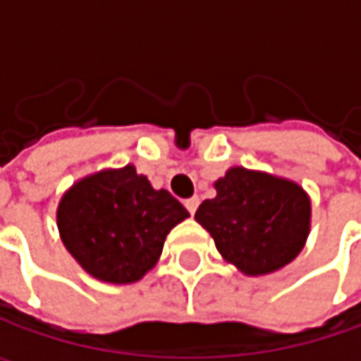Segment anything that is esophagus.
<instances>
[{
  "mask_svg": "<svg viewBox=\"0 0 361 361\" xmlns=\"http://www.w3.org/2000/svg\"><path fill=\"white\" fill-rule=\"evenodd\" d=\"M185 207H187L190 215H195V211H197V207H199V197H192V199H188V201L185 202Z\"/></svg>",
  "mask_w": 361,
  "mask_h": 361,
  "instance_id": "34e87169",
  "label": "esophagus"
}]
</instances>
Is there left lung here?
I'll use <instances>...</instances> for the list:
<instances>
[{
    "label": "left lung",
    "mask_w": 361,
    "mask_h": 361,
    "mask_svg": "<svg viewBox=\"0 0 361 361\" xmlns=\"http://www.w3.org/2000/svg\"><path fill=\"white\" fill-rule=\"evenodd\" d=\"M215 190L195 219L243 275H269L301 253L312 231V199L295 180L231 166Z\"/></svg>",
    "instance_id": "obj_1"
}]
</instances>
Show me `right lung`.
I'll return each mask as SVG.
<instances>
[{"label": "right lung", "mask_w": 361, "mask_h": 361, "mask_svg": "<svg viewBox=\"0 0 361 361\" xmlns=\"http://www.w3.org/2000/svg\"><path fill=\"white\" fill-rule=\"evenodd\" d=\"M188 211L152 188L134 164L78 178L58 202L60 239L88 275L106 283L142 279L159 263L164 239Z\"/></svg>", "instance_id": "add662e5"}]
</instances>
